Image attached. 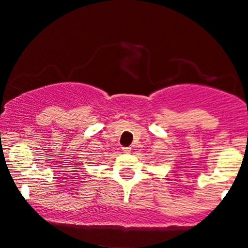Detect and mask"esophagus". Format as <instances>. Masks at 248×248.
Instances as JSON below:
<instances>
[{
    "instance_id": "34e87169",
    "label": "esophagus",
    "mask_w": 248,
    "mask_h": 248,
    "mask_svg": "<svg viewBox=\"0 0 248 248\" xmlns=\"http://www.w3.org/2000/svg\"><path fill=\"white\" fill-rule=\"evenodd\" d=\"M122 151H124V154H130V153H132V148H130V147H124V148H122Z\"/></svg>"
}]
</instances>
